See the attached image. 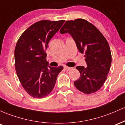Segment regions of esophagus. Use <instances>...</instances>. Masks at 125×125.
Segmentation results:
<instances>
[{"label":"esophagus","mask_w":125,"mask_h":125,"mask_svg":"<svg viewBox=\"0 0 125 125\" xmlns=\"http://www.w3.org/2000/svg\"><path fill=\"white\" fill-rule=\"evenodd\" d=\"M72 69V67H68V66H64V69L66 71H71Z\"/></svg>","instance_id":"esophagus-1"}]
</instances>
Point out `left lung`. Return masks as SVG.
Returning a JSON list of instances; mask_svg holds the SVG:
<instances>
[{
    "label": "left lung",
    "mask_w": 125,
    "mask_h": 125,
    "mask_svg": "<svg viewBox=\"0 0 125 125\" xmlns=\"http://www.w3.org/2000/svg\"><path fill=\"white\" fill-rule=\"evenodd\" d=\"M60 33H69L79 51L85 54L87 66L76 67L81 76L74 82L75 87L86 94L97 92L105 82L111 65V52L106 39L94 25L83 19L66 21Z\"/></svg>",
    "instance_id": "8db88e82"
}]
</instances>
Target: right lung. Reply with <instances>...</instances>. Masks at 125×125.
<instances>
[{"label":"right lung","mask_w":125,"mask_h":125,"mask_svg":"<svg viewBox=\"0 0 125 125\" xmlns=\"http://www.w3.org/2000/svg\"><path fill=\"white\" fill-rule=\"evenodd\" d=\"M64 21H39L27 29L15 49V69L20 82L31 97L43 98L53 89L63 67L48 65L45 51Z\"/></svg>","instance_id":"1"}]
</instances>
